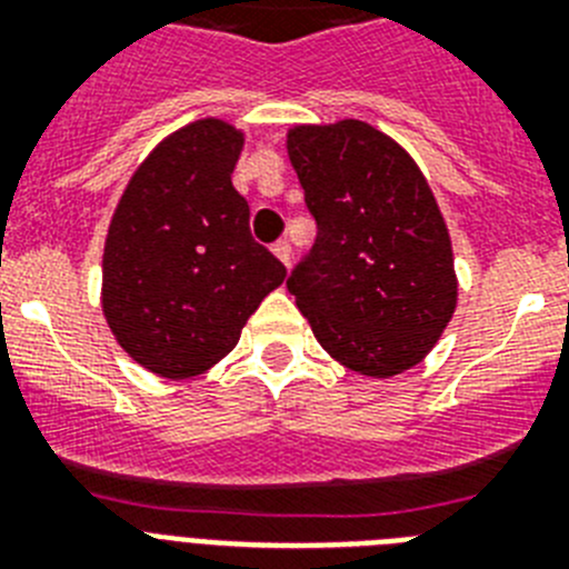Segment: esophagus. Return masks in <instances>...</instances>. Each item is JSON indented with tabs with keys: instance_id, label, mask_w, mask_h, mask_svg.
Returning <instances> with one entry per match:
<instances>
[{
	"instance_id": "1",
	"label": "esophagus",
	"mask_w": 569,
	"mask_h": 569,
	"mask_svg": "<svg viewBox=\"0 0 569 569\" xmlns=\"http://www.w3.org/2000/svg\"><path fill=\"white\" fill-rule=\"evenodd\" d=\"M273 253L279 256L281 261H284V264H290V253H293V250H290V241L288 239H279L273 244Z\"/></svg>"
}]
</instances>
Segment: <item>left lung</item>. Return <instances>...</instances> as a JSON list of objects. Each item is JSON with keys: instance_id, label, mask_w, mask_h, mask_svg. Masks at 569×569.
<instances>
[{"instance_id": "left-lung-1", "label": "left lung", "mask_w": 569, "mask_h": 569, "mask_svg": "<svg viewBox=\"0 0 569 569\" xmlns=\"http://www.w3.org/2000/svg\"><path fill=\"white\" fill-rule=\"evenodd\" d=\"M288 153L316 241L288 290L319 345L365 376H396L430 353L456 310L453 250L416 162L356 119L293 128Z\"/></svg>"}]
</instances>
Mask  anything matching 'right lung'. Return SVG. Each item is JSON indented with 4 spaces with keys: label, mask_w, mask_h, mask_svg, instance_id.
<instances>
[{
    "label": "right lung",
    "mask_w": 569,
    "mask_h": 569,
    "mask_svg": "<svg viewBox=\"0 0 569 569\" xmlns=\"http://www.w3.org/2000/svg\"><path fill=\"white\" fill-rule=\"evenodd\" d=\"M241 133L202 119L142 162L104 241L102 308L119 345L168 379L228 356L288 268L250 236L230 173Z\"/></svg>",
    "instance_id": "right-lung-1"
}]
</instances>
